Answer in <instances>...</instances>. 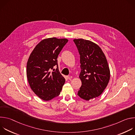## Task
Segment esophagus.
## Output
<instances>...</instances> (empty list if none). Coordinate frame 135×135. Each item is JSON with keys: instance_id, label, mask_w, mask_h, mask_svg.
Listing matches in <instances>:
<instances>
[{"instance_id": "34e87169", "label": "esophagus", "mask_w": 135, "mask_h": 135, "mask_svg": "<svg viewBox=\"0 0 135 135\" xmlns=\"http://www.w3.org/2000/svg\"><path fill=\"white\" fill-rule=\"evenodd\" d=\"M67 79H68V80H71V79H72V76H70V75H68V76H67Z\"/></svg>"}]
</instances>
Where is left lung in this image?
<instances>
[{
    "instance_id": "obj_1",
    "label": "left lung",
    "mask_w": 135,
    "mask_h": 135,
    "mask_svg": "<svg viewBox=\"0 0 135 135\" xmlns=\"http://www.w3.org/2000/svg\"><path fill=\"white\" fill-rule=\"evenodd\" d=\"M80 55L82 85L78 95L89 100L98 97L106 88L110 79V70L106 57L95 43L84 39H74Z\"/></svg>"
}]
</instances>
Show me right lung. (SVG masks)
<instances>
[{"label":"right lung","mask_w":135,"mask_h":135,"mask_svg":"<svg viewBox=\"0 0 135 135\" xmlns=\"http://www.w3.org/2000/svg\"><path fill=\"white\" fill-rule=\"evenodd\" d=\"M68 40L56 37L41 41L31 53L27 65L28 83L41 99L48 101L58 96L65 83L57 57ZM54 66L57 67L55 70Z\"/></svg>","instance_id":"obj_1"}]
</instances>
